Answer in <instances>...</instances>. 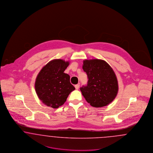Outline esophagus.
Wrapping results in <instances>:
<instances>
[{
	"label": "esophagus",
	"instance_id": "esophagus-1",
	"mask_svg": "<svg viewBox=\"0 0 153 153\" xmlns=\"http://www.w3.org/2000/svg\"><path fill=\"white\" fill-rule=\"evenodd\" d=\"M80 88V85L79 84H77V85H75V88L76 89H79Z\"/></svg>",
	"mask_w": 153,
	"mask_h": 153
}]
</instances>
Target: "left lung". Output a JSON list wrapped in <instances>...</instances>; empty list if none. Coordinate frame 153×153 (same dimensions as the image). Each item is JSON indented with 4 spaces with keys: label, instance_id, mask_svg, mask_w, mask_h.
I'll list each match as a JSON object with an SVG mask.
<instances>
[{
    "label": "left lung",
    "instance_id": "1",
    "mask_svg": "<svg viewBox=\"0 0 153 153\" xmlns=\"http://www.w3.org/2000/svg\"><path fill=\"white\" fill-rule=\"evenodd\" d=\"M82 69L87 74V85L80 88L82 95L92 107L99 108L108 105L116 97L118 82L112 68L105 61L85 59Z\"/></svg>",
    "mask_w": 153,
    "mask_h": 153
}]
</instances>
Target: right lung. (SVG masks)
<instances>
[{"label": "right lung", "instance_id": "obj_1", "mask_svg": "<svg viewBox=\"0 0 153 153\" xmlns=\"http://www.w3.org/2000/svg\"><path fill=\"white\" fill-rule=\"evenodd\" d=\"M69 65V61L55 59L44 66L37 75L35 82L36 95L46 105L57 108L75 89L70 82L69 75L64 73Z\"/></svg>", "mask_w": 153, "mask_h": 153}]
</instances>
